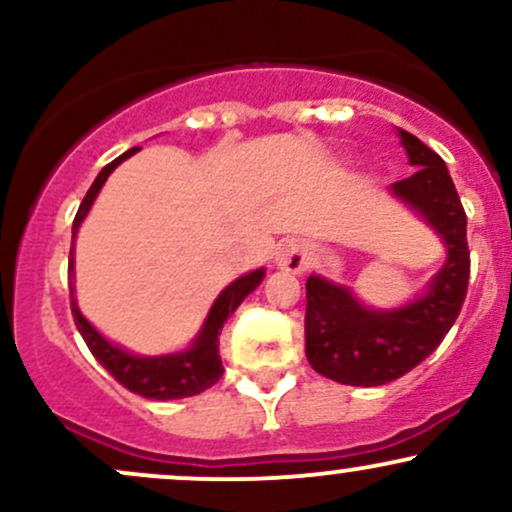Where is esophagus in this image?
<instances>
[{"instance_id":"esophagus-1","label":"esophagus","mask_w":512,"mask_h":512,"mask_svg":"<svg viewBox=\"0 0 512 512\" xmlns=\"http://www.w3.org/2000/svg\"><path fill=\"white\" fill-rule=\"evenodd\" d=\"M276 264L286 269V272L301 274L308 267V250L298 240H286V243L276 248Z\"/></svg>"}]
</instances>
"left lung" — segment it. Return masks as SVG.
<instances>
[{
    "label": "left lung",
    "instance_id": "8db88e82",
    "mask_svg": "<svg viewBox=\"0 0 512 512\" xmlns=\"http://www.w3.org/2000/svg\"><path fill=\"white\" fill-rule=\"evenodd\" d=\"M399 137L416 173L390 190L436 228L448 260L424 296L397 310H370L344 286L308 276L305 356L317 373L342 385H385L419 366L455 325L467 296V214L448 166L414 134L399 129Z\"/></svg>",
    "mask_w": 512,
    "mask_h": 512
}]
</instances>
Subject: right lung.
I'll list each match as a JSON object with an SVG mask.
<instances>
[{"instance_id":"obj_1","label":"right lung","mask_w":512,"mask_h":512,"mask_svg":"<svg viewBox=\"0 0 512 512\" xmlns=\"http://www.w3.org/2000/svg\"><path fill=\"white\" fill-rule=\"evenodd\" d=\"M137 146L134 149L125 151L122 156H117L113 163H108L98 178L93 180L91 190L86 192L84 202H81L79 211L74 216V226H72V243L76 238V231H79L81 221L86 219L88 209H91L93 199H96L98 192H101L103 182L108 180V175L120 166L125 158L132 154H137ZM74 276V252H69V279ZM264 279V269H255V272L240 276V279L233 281L231 286H226L216 303L211 305L207 322H204L202 332L195 339V344L190 346L187 351H180V354H170V356H134L129 351L120 349V346L110 344L108 339L101 337L96 330L91 327V322L86 320L84 315L79 313L74 301V281H69V298H72V315L76 322V330L81 332L84 342L88 346L96 361L108 370L110 375L117 380L120 385H125L129 392L134 395H142L149 399H180V397H192L204 392L207 387L214 383H219V378L223 375V366H221V356H219V334L223 322L228 320V315L236 313V308L245 301V296L252 293L260 286V281Z\"/></svg>"}]
</instances>
